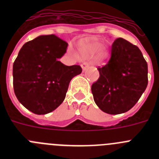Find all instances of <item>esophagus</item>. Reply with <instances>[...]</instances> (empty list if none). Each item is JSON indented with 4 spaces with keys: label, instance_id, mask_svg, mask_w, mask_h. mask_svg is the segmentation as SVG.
Masks as SVG:
<instances>
[{
    "label": "esophagus",
    "instance_id": "esophagus-1",
    "mask_svg": "<svg viewBox=\"0 0 159 159\" xmlns=\"http://www.w3.org/2000/svg\"><path fill=\"white\" fill-rule=\"evenodd\" d=\"M88 66H89V64H88V63H83V64H81V67H82L83 71H85V70H86L87 68L88 67Z\"/></svg>",
    "mask_w": 159,
    "mask_h": 159
}]
</instances>
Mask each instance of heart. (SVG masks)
Segmentation results:
<instances>
[{
	"instance_id": "1",
	"label": "heart",
	"mask_w": 159,
	"mask_h": 159,
	"mask_svg": "<svg viewBox=\"0 0 159 159\" xmlns=\"http://www.w3.org/2000/svg\"><path fill=\"white\" fill-rule=\"evenodd\" d=\"M80 51L85 58H93L97 53L99 57H105L107 55V48L106 46L102 45V43L97 40L83 43L80 48Z\"/></svg>"
}]
</instances>
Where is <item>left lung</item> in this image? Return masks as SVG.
Instances as JSON below:
<instances>
[{
    "label": "left lung",
    "instance_id": "left-lung-1",
    "mask_svg": "<svg viewBox=\"0 0 159 159\" xmlns=\"http://www.w3.org/2000/svg\"><path fill=\"white\" fill-rule=\"evenodd\" d=\"M98 70L99 78L92 84V92L96 105L105 113L128 111L147 87V63L139 48L123 38L114 41L110 60Z\"/></svg>",
    "mask_w": 159,
    "mask_h": 159
}]
</instances>
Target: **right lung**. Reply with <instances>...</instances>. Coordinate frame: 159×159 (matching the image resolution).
<instances>
[{
    "label": "right lung",
    "instance_id": "obj_1",
    "mask_svg": "<svg viewBox=\"0 0 159 159\" xmlns=\"http://www.w3.org/2000/svg\"><path fill=\"white\" fill-rule=\"evenodd\" d=\"M67 43L55 35H45L25 43L13 63L14 92L19 102L36 115L57 109L66 96L73 77L80 75L79 65L59 61Z\"/></svg>",
    "mask_w": 159,
    "mask_h": 159
}]
</instances>
